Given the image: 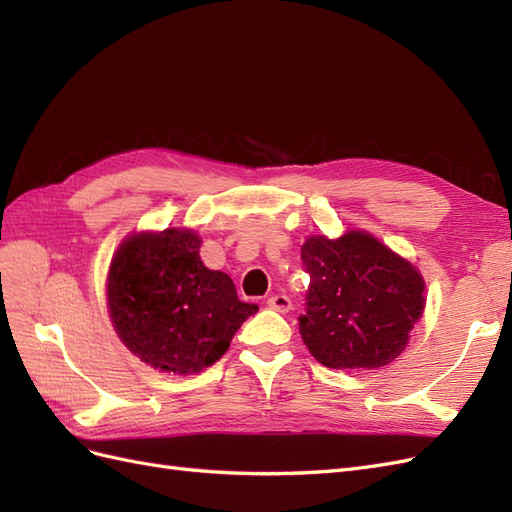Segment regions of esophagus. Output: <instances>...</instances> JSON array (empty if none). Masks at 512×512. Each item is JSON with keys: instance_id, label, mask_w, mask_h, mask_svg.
Wrapping results in <instances>:
<instances>
[{"instance_id": "1", "label": "esophagus", "mask_w": 512, "mask_h": 512, "mask_svg": "<svg viewBox=\"0 0 512 512\" xmlns=\"http://www.w3.org/2000/svg\"><path fill=\"white\" fill-rule=\"evenodd\" d=\"M267 305L280 314H288L292 309V301L286 297V294H273V297L267 301Z\"/></svg>"}]
</instances>
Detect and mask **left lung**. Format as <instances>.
Here are the masks:
<instances>
[{
  "label": "left lung",
  "mask_w": 512,
  "mask_h": 512,
  "mask_svg": "<svg viewBox=\"0 0 512 512\" xmlns=\"http://www.w3.org/2000/svg\"><path fill=\"white\" fill-rule=\"evenodd\" d=\"M309 288L299 331L331 369H376L406 350L425 309V280L410 260L365 230L307 237Z\"/></svg>",
  "instance_id": "obj_1"
}]
</instances>
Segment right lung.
<instances>
[{
  "label": "right lung",
  "mask_w": 512,
  "mask_h": 512,
  "mask_svg": "<svg viewBox=\"0 0 512 512\" xmlns=\"http://www.w3.org/2000/svg\"><path fill=\"white\" fill-rule=\"evenodd\" d=\"M200 243L190 228L132 232L108 269V314L119 339L166 374H198L222 359L245 318L258 312L239 301L226 273L203 265Z\"/></svg>",
  "instance_id": "1"
}]
</instances>
